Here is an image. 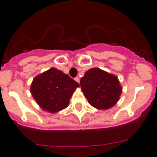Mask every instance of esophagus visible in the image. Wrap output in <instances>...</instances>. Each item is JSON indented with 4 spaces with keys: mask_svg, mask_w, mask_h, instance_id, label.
<instances>
[{
    "mask_svg": "<svg viewBox=\"0 0 157 157\" xmlns=\"http://www.w3.org/2000/svg\"><path fill=\"white\" fill-rule=\"evenodd\" d=\"M74 80H76V81L77 82V83H80V78H79L78 77H75V78H74Z\"/></svg>",
    "mask_w": 157,
    "mask_h": 157,
    "instance_id": "esophagus-1",
    "label": "esophagus"
}]
</instances>
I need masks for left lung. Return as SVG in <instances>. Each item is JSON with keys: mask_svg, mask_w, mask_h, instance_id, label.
Here are the masks:
<instances>
[{"mask_svg": "<svg viewBox=\"0 0 157 157\" xmlns=\"http://www.w3.org/2000/svg\"><path fill=\"white\" fill-rule=\"evenodd\" d=\"M80 87L88 103L98 109L113 107L122 93V86L117 76L97 67L85 73L80 79Z\"/></svg>", "mask_w": 157, "mask_h": 157, "instance_id": "left-lung-1", "label": "left lung"}]
</instances>
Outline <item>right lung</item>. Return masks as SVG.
Returning a JSON list of instances; mask_svg holds the SVG:
<instances>
[{
    "label": "right lung",
    "mask_w": 157,
    "mask_h": 157,
    "mask_svg": "<svg viewBox=\"0 0 157 157\" xmlns=\"http://www.w3.org/2000/svg\"><path fill=\"white\" fill-rule=\"evenodd\" d=\"M79 86V83L68 74L51 67L33 78L30 90L42 109L56 113L67 107L70 99Z\"/></svg>",
    "instance_id": "add662e5"
}]
</instances>
